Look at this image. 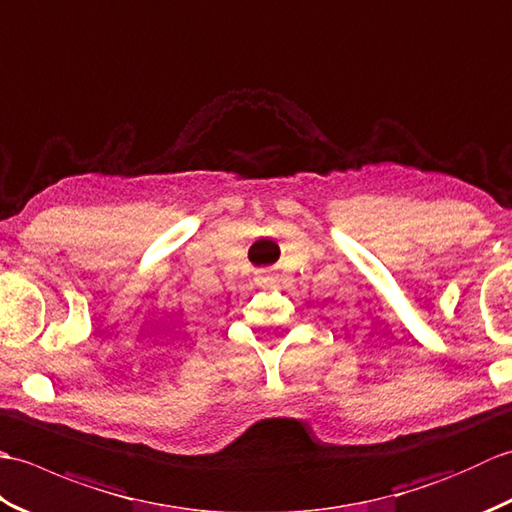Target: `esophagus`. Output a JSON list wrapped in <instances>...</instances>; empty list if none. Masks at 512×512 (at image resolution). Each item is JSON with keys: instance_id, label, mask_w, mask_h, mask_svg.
<instances>
[{"instance_id": "1", "label": "esophagus", "mask_w": 512, "mask_h": 512, "mask_svg": "<svg viewBox=\"0 0 512 512\" xmlns=\"http://www.w3.org/2000/svg\"><path fill=\"white\" fill-rule=\"evenodd\" d=\"M257 281L262 286H275L277 284V275L275 273H268V270H262V273L257 275Z\"/></svg>"}]
</instances>
